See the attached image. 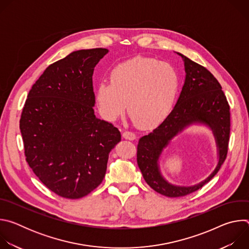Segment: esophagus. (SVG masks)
I'll return each mask as SVG.
<instances>
[{
  "mask_svg": "<svg viewBox=\"0 0 249 249\" xmlns=\"http://www.w3.org/2000/svg\"><path fill=\"white\" fill-rule=\"evenodd\" d=\"M122 136H123V138L126 139V140H131V141H133V140L136 139V135H135L133 132H130V131H125V132H123Z\"/></svg>",
  "mask_w": 249,
  "mask_h": 249,
  "instance_id": "esophagus-1",
  "label": "esophagus"
}]
</instances>
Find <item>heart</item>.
Instances as JSON below:
<instances>
[{"label":"heart","mask_w":249,"mask_h":249,"mask_svg":"<svg viewBox=\"0 0 249 249\" xmlns=\"http://www.w3.org/2000/svg\"><path fill=\"white\" fill-rule=\"evenodd\" d=\"M110 83H100L95 100L99 113L115 121L128 112L142 129L159 126L169 115L179 89L173 66L153 58L135 57L112 69Z\"/></svg>","instance_id":"b5f03b06"}]
</instances>
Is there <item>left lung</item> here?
Here are the masks:
<instances>
[{"mask_svg": "<svg viewBox=\"0 0 249 249\" xmlns=\"http://www.w3.org/2000/svg\"><path fill=\"white\" fill-rule=\"evenodd\" d=\"M185 66V83L174 108L153 132L142 137L137 147V162L144 179L158 193L166 197H181L202 188L224 163L229 150L231 111L227 97L218 80L209 71L178 53ZM199 122L214 132L219 149V162L215 170L197 186L184 188L169 185L158 168V158L170 140L186 125Z\"/></svg>", "mask_w": 249, "mask_h": 249, "instance_id": "1", "label": "left lung"}]
</instances>
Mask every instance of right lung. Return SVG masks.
Masks as SVG:
<instances>
[{
	"instance_id": "right-lung-1",
	"label": "right lung",
	"mask_w": 249,
	"mask_h": 249,
	"mask_svg": "<svg viewBox=\"0 0 249 249\" xmlns=\"http://www.w3.org/2000/svg\"><path fill=\"white\" fill-rule=\"evenodd\" d=\"M105 48L79 50L46 68L27 94L19 120L25 160L55 194L79 199L103 180L121 141L112 123L95 117L92 75Z\"/></svg>"
}]
</instances>
